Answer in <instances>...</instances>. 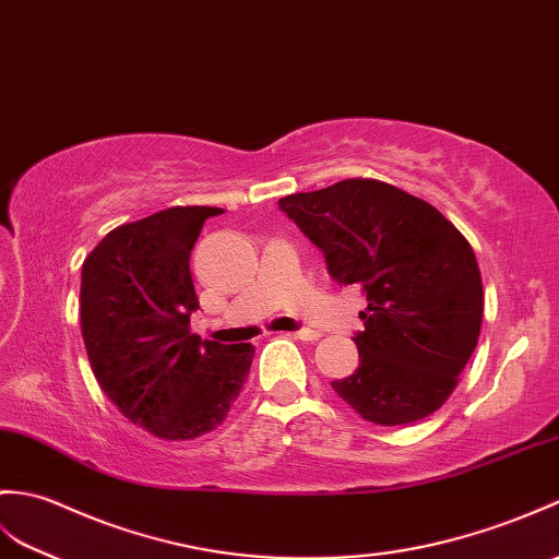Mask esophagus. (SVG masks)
<instances>
[{
	"mask_svg": "<svg viewBox=\"0 0 559 559\" xmlns=\"http://www.w3.org/2000/svg\"><path fill=\"white\" fill-rule=\"evenodd\" d=\"M288 338H295V341H317L319 333H311V331H295V333H285Z\"/></svg>",
	"mask_w": 559,
	"mask_h": 559,
	"instance_id": "esophagus-1",
	"label": "esophagus"
}]
</instances>
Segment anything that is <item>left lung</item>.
Here are the masks:
<instances>
[{
    "label": "left lung",
    "instance_id": "obj_1",
    "mask_svg": "<svg viewBox=\"0 0 559 559\" xmlns=\"http://www.w3.org/2000/svg\"><path fill=\"white\" fill-rule=\"evenodd\" d=\"M326 257L333 281L359 285V367L333 381L361 419L419 421L455 391L478 343L484 285L472 245L436 206L373 178L278 200Z\"/></svg>",
    "mask_w": 559,
    "mask_h": 559
}]
</instances>
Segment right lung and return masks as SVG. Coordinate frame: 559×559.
Segmentation results:
<instances>
[{
    "instance_id": "add662e5",
    "label": "right lung",
    "mask_w": 559,
    "mask_h": 559,
    "mask_svg": "<svg viewBox=\"0 0 559 559\" xmlns=\"http://www.w3.org/2000/svg\"><path fill=\"white\" fill-rule=\"evenodd\" d=\"M224 210L171 206L114 228L83 262L81 331L90 367L128 421L164 440L224 424L248 379L254 347L190 333L200 307L190 250Z\"/></svg>"
}]
</instances>
